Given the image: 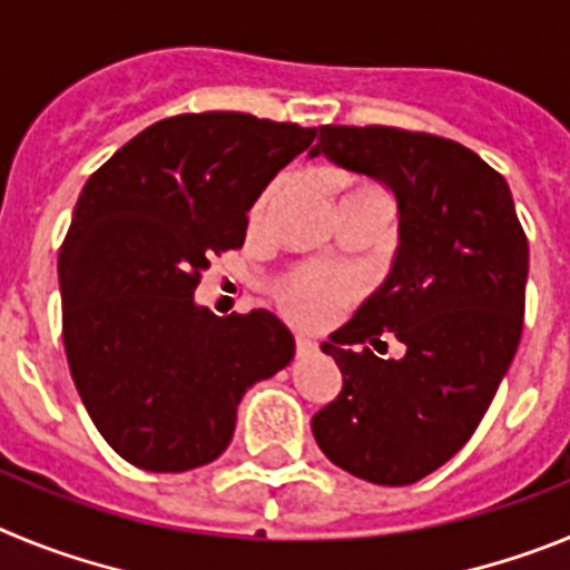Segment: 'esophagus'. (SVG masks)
<instances>
[{
	"mask_svg": "<svg viewBox=\"0 0 570 570\" xmlns=\"http://www.w3.org/2000/svg\"><path fill=\"white\" fill-rule=\"evenodd\" d=\"M320 351V345H316L314 340H308V336H296V354L299 356H311Z\"/></svg>",
	"mask_w": 570,
	"mask_h": 570,
	"instance_id": "obj_1",
	"label": "esophagus"
}]
</instances>
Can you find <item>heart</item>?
<instances>
[{
    "mask_svg": "<svg viewBox=\"0 0 570 570\" xmlns=\"http://www.w3.org/2000/svg\"><path fill=\"white\" fill-rule=\"evenodd\" d=\"M274 194L276 188H271L268 194L262 196L259 205H256V214L268 208ZM354 296V282L325 268H299L285 276V279H279V285L274 288V299L282 314L294 320L296 325H305V328H320V325L334 322Z\"/></svg>",
    "mask_w": 570,
    "mask_h": 570,
    "instance_id": "heart-1",
    "label": "heart"
}]
</instances>
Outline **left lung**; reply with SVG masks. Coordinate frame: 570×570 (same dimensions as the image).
<instances>
[{
    "label": "left lung",
    "instance_id": "8db88e82",
    "mask_svg": "<svg viewBox=\"0 0 570 570\" xmlns=\"http://www.w3.org/2000/svg\"><path fill=\"white\" fill-rule=\"evenodd\" d=\"M320 154L394 190L400 250L385 285L322 342L342 391L311 428L342 471L411 485L471 440L517 354L528 236L502 174L454 139L320 125L311 156ZM385 333L406 345L402 361L350 347L384 344Z\"/></svg>",
    "mask_w": 570,
    "mask_h": 570
}]
</instances>
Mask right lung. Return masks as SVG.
Masks as SVG:
<instances>
[{
	"instance_id": "add662e5",
	"label": "right lung",
	"mask_w": 570,
	"mask_h": 570,
	"mask_svg": "<svg viewBox=\"0 0 570 570\" xmlns=\"http://www.w3.org/2000/svg\"><path fill=\"white\" fill-rule=\"evenodd\" d=\"M316 128L234 110L150 125L94 170L59 248L70 376L116 454L156 473L208 465L236 405L294 356L271 311L214 316L194 291L242 248L265 185Z\"/></svg>"
}]
</instances>
